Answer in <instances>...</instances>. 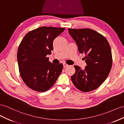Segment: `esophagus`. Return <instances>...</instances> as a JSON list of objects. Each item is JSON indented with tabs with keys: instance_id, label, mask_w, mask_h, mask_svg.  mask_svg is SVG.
Masks as SVG:
<instances>
[{
	"instance_id": "obj_1",
	"label": "esophagus",
	"mask_w": 124,
	"mask_h": 124,
	"mask_svg": "<svg viewBox=\"0 0 124 124\" xmlns=\"http://www.w3.org/2000/svg\"><path fill=\"white\" fill-rule=\"evenodd\" d=\"M68 66H69V65L66 64V63H63V67H64V68H66V67H68Z\"/></svg>"
}]
</instances>
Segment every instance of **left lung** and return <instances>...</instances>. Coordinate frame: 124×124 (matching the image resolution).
Wrapping results in <instances>:
<instances>
[{"label": "left lung", "instance_id": "obj_1", "mask_svg": "<svg viewBox=\"0 0 124 124\" xmlns=\"http://www.w3.org/2000/svg\"><path fill=\"white\" fill-rule=\"evenodd\" d=\"M69 33L77 45L78 51L85 56L87 65L84 70L75 65L76 72L71 76L74 85L80 91L87 93L96 89L110 72L112 55L106 38L90 29H69Z\"/></svg>", "mask_w": 124, "mask_h": 124}]
</instances>
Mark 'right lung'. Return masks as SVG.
<instances>
[{
    "mask_svg": "<svg viewBox=\"0 0 124 124\" xmlns=\"http://www.w3.org/2000/svg\"><path fill=\"white\" fill-rule=\"evenodd\" d=\"M65 27L42 26L27 33L17 50L20 76L31 90L45 92L54 84L63 70L62 63L54 64L47 55L51 54L53 41Z\"/></svg>",
    "mask_w": 124,
    "mask_h": 124,
    "instance_id": "obj_1",
    "label": "right lung"
}]
</instances>
